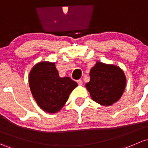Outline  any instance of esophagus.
I'll list each match as a JSON object with an SVG mask.
<instances>
[{"mask_svg":"<svg viewBox=\"0 0 148 148\" xmlns=\"http://www.w3.org/2000/svg\"><path fill=\"white\" fill-rule=\"evenodd\" d=\"M77 84H78L79 85H81L82 84H83V80H77Z\"/></svg>","mask_w":148,"mask_h":148,"instance_id":"1","label":"esophagus"}]
</instances>
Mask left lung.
I'll use <instances>...</instances> for the list:
<instances>
[{"label": "left lung", "mask_w": 148, "mask_h": 148, "mask_svg": "<svg viewBox=\"0 0 148 148\" xmlns=\"http://www.w3.org/2000/svg\"><path fill=\"white\" fill-rule=\"evenodd\" d=\"M85 87L92 100L103 106H110L120 100L125 89L124 71L113 64L97 61L90 71Z\"/></svg>", "instance_id": "obj_1"}]
</instances>
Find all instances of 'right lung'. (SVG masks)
Here are the masks:
<instances>
[{"mask_svg":"<svg viewBox=\"0 0 148 148\" xmlns=\"http://www.w3.org/2000/svg\"><path fill=\"white\" fill-rule=\"evenodd\" d=\"M29 86L33 98L41 109L48 113L59 112L69 95L77 86L69 77H60L56 63L41 61L29 73Z\"/></svg>","mask_w":148,"mask_h":148,"instance_id":"add662e5","label":"right lung"}]
</instances>
